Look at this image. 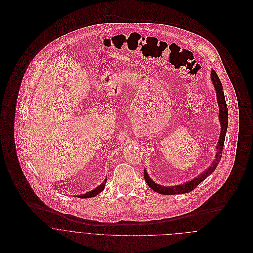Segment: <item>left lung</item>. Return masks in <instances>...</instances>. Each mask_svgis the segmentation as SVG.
<instances>
[{
    "label": "left lung",
    "instance_id": "obj_1",
    "mask_svg": "<svg viewBox=\"0 0 253 253\" xmlns=\"http://www.w3.org/2000/svg\"><path fill=\"white\" fill-rule=\"evenodd\" d=\"M211 77L213 85L216 89L217 102H218V105H219V121H220V125H221V133H220L218 144H217V153L216 156H215V160L212 163V165L207 170H205L203 173H201L199 176H197L193 180L188 181L184 184L171 186V187L161 186V185L155 183L148 176V174H147V172L144 169V179L146 183L149 185V187L151 189H153L155 192H157L159 194L175 195V194H185V193H189V192L193 191L194 189H196V187L201 182L205 180L208 176H210L215 170V169H216L217 166H218V164L221 160L223 146H224V141H225V135H226L227 126H228V108H227V104H226V100H225V96H224L222 84H221L220 79L218 78L216 72L214 70L211 71Z\"/></svg>",
    "mask_w": 253,
    "mask_h": 253
}]
</instances>
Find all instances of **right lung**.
Segmentation results:
<instances>
[{
    "label": "right lung",
    "instance_id": "right-lung-1",
    "mask_svg": "<svg viewBox=\"0 0 253 253\" xmlns=\"http://www.w3.org/2000/svg\"><path fill=\"white\" fill-rule=\"evenodd\" d=\"M106 181L107 179H105L103 183H101L98 187H96L94 190H92V191H90V192H87V193H85V194H83V195H81V196H77L78 198H84V199H85V198H91V197H95L96 195H98L100 192H102L103 190H104V188H105V184H106Z\"/></svg>",
    "mask_w": 253,
    "mask_h": 253
}]
</instances>
